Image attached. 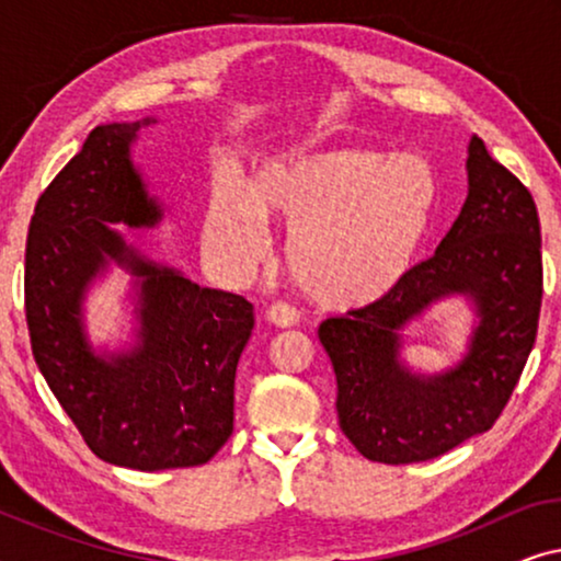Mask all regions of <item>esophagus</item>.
Listing matches in <instances>:
<instances>
[{
  "instance_id": "esophagus-1",
  "label": "esophagus",
  "mask_w": 561,
  "mask_h": 561,
  "mask_svg": "<svg viewBox=\"0 0 561 561\" xmlns=\"http://www.w3.org/2000/svg\"><path fill=\"white\" fill-rule=\"evenodd\" d=\"M265 317H267V321H273V324H278V327H294L298 321V309L286 301H273L271 306H267Z\"/></svg>"
}]
</instances>
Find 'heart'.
I'll list each match as a JSON object with an SVG mask.
<instances>
[{"mask_svg": "<svg viewBox=\"0 0 561 561\" xmlns=\"http://www.w3.org/2000/svg\"><path fill=\"white\" fill-rule=\"evenodd\" d=\"M434 173L416 156L340 148L263 168L252 188L232 173L214 183L204 219L209 255L250 273L267 252L263 217L290 225L288 271L329 306L373 301L409 271L434 204Z\"/></svg>", "mask_w": 561, "mask_h": 561, "instance_id": "b5f03b06", "label": "heart"}]
</instances>
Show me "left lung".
I'll use <instances>...</instances> for the list:
<instances>
[{
	"label": "left lung",
	"instance_id": "8db88e82",
	"mask_svg": "<svg viewBox=\"0 0 561 561\" xmlns=\"http://www.w3.org/2000/svg\"><path fill=\"white\" fill-rule=\"evenodd\" d=\"M467 181L462 211L432 257L378 301L319 327L340 428L373 462H426L493 428L534 350L543 296L534 196L480 137L470 142ZM447 293L470 295L481 324L455 371L416 379L397 363V329Z\"/></svg>",
	"mask_w": 561,
	"mask_h": 561
}]
</instances>
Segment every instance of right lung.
Listing matches in <instances>:
<instances>
[{
  "mask_svg": "<svg viewBox=\"0 0 561 561\" xmlns=\"http://www.w3.org/2000/svg\"><path fill=\"white\" fill-rule=\"evenodd\" d=\"M137 129H91L37 198L25 319L35 363L87 447L110 465L156 472L206 465L232 436L234 373L255 313L244 296L145 263L110 229L160 219L129 163ZM106 256L141 278V347L114 360L96 358L80 327L82 290Z\"/></svg>",
  "mask_w": 561,
  "mask_h": 561,
  "instance_id": "add662e5",
  "label": "right lung"
}]
</instances>
